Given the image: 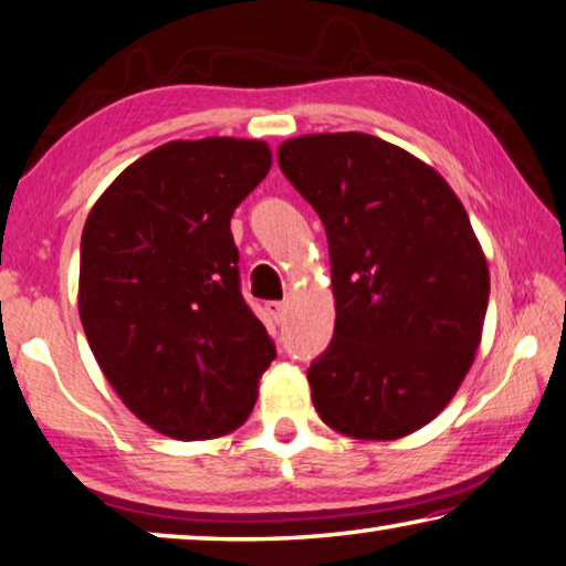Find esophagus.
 I'll use <instances>...</instances> for the list:
<instances>
[{
  "instance_id": "1",
  "label": "esophagus",
  "mask_w": 566,
  "mask_h": 566,
  "mask_svg": "<svg viewBox=\"0 0 566 566\" xmlns=\"http://www.w3.org/2000/svg\"><path fill=\"white\" fill-rule=\"evenodd\" d=\"M265 311L271 313V318L275 321V324H283V321H285V311H289V303H283V301H268V303H265Z\"/></svg>"
}]
</instances>
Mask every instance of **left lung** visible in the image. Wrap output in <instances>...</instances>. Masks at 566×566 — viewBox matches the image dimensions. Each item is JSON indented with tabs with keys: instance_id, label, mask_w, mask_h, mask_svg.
I'll list each match as a JSON object with an SVG mask.
<instances>
[{
	"instance_id": "8db88e82",
	"label": "left lung",
	"mask_w": 566,
	"mask_h": 566,
	"mask_svg": "<svg viewBox=\"0 0 566 566\" xmlns=\"http://www.w3.org/2000/svg\"><path fill=\"white\" fill-rule=\"evenodd\" d=\"M277 164L326 228L334 338L311 361L321 420L397 440L434 420L475 359L489 308L485 255L438 171L377 136L308 134Z\"/></svg>"
}]
</instances>
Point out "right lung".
Here are the masks:
<instances>
[{
    "instance_id": "obj_1",
    "label": "right lung",
    "mask_w": 566,
    "mask_h": 566,
    "mask_svg": "<svg viewBox=\"0 0 566 566\" xmlns=\"http://www.w3.org/2000/svg\"><path fill=\"white\" fill-rule=\"evenodd\" d=\"M271 161L253 138L169 142L120 171L85 220L77 308L91 352L128 410L169 438L238 430L275 359L230 232Z\"/></svg>"
}]
</instances>
